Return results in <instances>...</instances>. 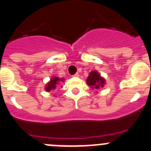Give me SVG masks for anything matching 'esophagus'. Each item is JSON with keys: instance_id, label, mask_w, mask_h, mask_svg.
I'll return each mask as SVG.
<instances>
[{"instance_id": "esophagus-1", "label": "esophagus", "mask_w": 151, "mask_h": 151, "mask_svg": "<svg viewBox=\"0 0 151 151\" xmlns=\"http://www.w3.org/2000/svg\"><path fill=\"white\" fill-rule=\"evenodd\" d=\"M73 77H78V76H79V74H78V73H76V74H75V75H73Z\"/></svg>"}]
</instances>
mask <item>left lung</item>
Returning a JSON list of instances; mask_svg holds the SVG:
<instances>
[{"mask_svg":"<svg viewBox=\"0 0 151 151\" xmlns=\"http://www.w3.org/2000/svg\"><path fill=\"white\" fill-rule=\"evenodd\" d=\"M86 83L91 90L96 91V93H97V91L102 89L104 87L106 84V80L103 76H101L97 70H93V71L89 73L88 76L86 79Z\"/></svg>","mask_w":151,"mask_h":151,"instance_id":"obj_1","label":"left lung"}]
</instances>
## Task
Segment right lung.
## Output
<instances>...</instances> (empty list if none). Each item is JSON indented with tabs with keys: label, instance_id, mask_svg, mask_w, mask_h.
I'll use <instances>...</instances> for the list:
<instances>
[{
	"label": "right lung",
	"instance_id": "1",
	"mask_svg": "<svg viewBox=\"0 0 151 151\" xmlns=\"http://www.w3.org/2000/svg\"><path fill=\"white\" fill-rule=\"evenodd\" d=\"M63 78H59V77L57 76H52L50 78V81H49L45 85V90L47 92L53 91L56 90V88H57V86L61 84L62 82H64ZM62 87V86H60Z\"/></svg>",
	"mask_w": 151,
	"mask_h": 151
}]
</instances>
